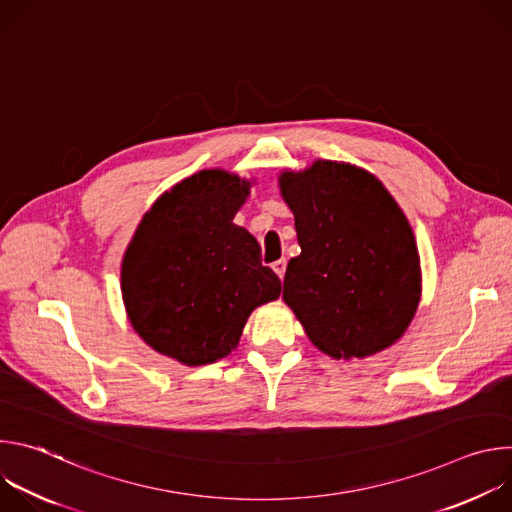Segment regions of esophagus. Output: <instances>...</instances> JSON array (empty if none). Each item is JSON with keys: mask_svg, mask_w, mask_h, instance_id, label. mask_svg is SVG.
Segmentation results:
<instances>
[{"mask_svg": "<svg viewBox=\"0 0 512 512\" xmlns=\"http://www.w3.org/2000/svg\"><path fill=\"white\" fill-rule=\"evenodd\" d=\"M271 267H273V271H275V273H277V275L283 279V275H285V269H287V261H285V259H279V261H275Z\"/></svg>", "mask_w": 512, "mask_h": 512, "instance_id": "obj_1", "label": "esophagus"}]
</instances>
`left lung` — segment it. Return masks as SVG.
Returning <instances> with one entry per match:
<instances>
[{"label": "left lung", "instance_id": "1", "mask_svg": "<svg viewBox=\"0 0 512 512\" xmlns=\"http://www.w3.org/2000/svg\"><path fill=\"white\" fill-rule=\"evenodd\" d=\"M302 253L287 263L283 302L312 344L332 358H367L393 346L421 300L413 229L383 182L348 162L283 170Z\"/></svg>", "mask_w": 512, "mask_h": 512}]
</instances>
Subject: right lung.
I'll use <instances>...</instances> for the list:
<instances>
[{"label":"right lung","mask_w":512,"mask_h":512,"mask_svg":"<svg viewBox=\"0 0 512 512\" xmlns=\"http://www.w3.org/2000/svg\"><path fill=\"white\" fill-rule=\"evenodd\" d=\"M253 180L212 168L166 190L121 261V296L139 338L186 367L237 348L251 312L279 298L255 237L233 223Z\"/></svg>","instance_id":"right-lung-1"}]
</instances>
